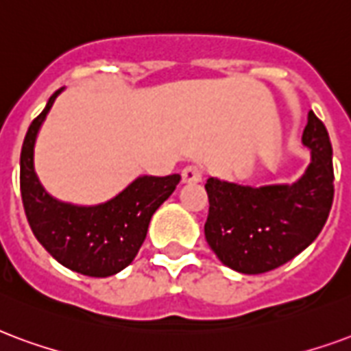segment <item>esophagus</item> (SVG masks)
<instances>
[{"mask_svg": "<svg viewBox=\"0 0 351 351\" xmlns=\"http://www.w3.org/2000/svg\"><path fill=\"white\" fill-rule=\"evenodd\" d=\"M202 180V169L197 165H188L182 169V184H197Z\"/></svg>", "mask_w": 351, "mask_h": 351, "instance_id": "34e87169", "label": "esophagus"}]
</instances>
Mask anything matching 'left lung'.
Segmentation results:
<instances>
[{
	"label": "left lung",
	"mask_w": 351,
	"mask_h": 351,
	"mask_svg": "<svg viewBox=\"0 0 351 351\" xmlns=\"http://www.w3.org/2000/svg\"><path fill=\"white\" fill-rule=\"evenodd\" d=\"M301 143L311 163L292 184L241 186L210 176L204 236L217 258L234 271L258 275L279 268L320 234L333 204V149L313 111Z\"/></svg>",
	"instance_id": "left-lung-1"
}]
</instances>
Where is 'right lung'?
<instances>
[{
  "label": "right lung",
  "instance_id": "right-lung-1",
  "mask_svg": "<svg viewBox=\"0 0 351 351\" xmlns=\"http://www.w3.org/2000/svg\"><path fill=\"white\" fill-rule=\"evenodd\" d=\"M61 87L43 113L31 123L20 154V191L33 234L64 268L89 277H110L136 258L147 238L149 223L175 191L180 175L137 176L100 204H72L51 197L35 171V143Z\"/></svg>",
  "mask_w": 351,
  "mask_h": 351
}]
</instances>
